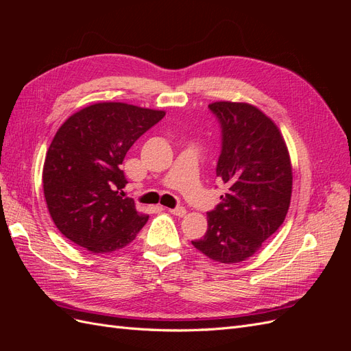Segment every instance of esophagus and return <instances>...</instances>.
Segmentation results:
<instances>
[{"label": "esophagus", "mask_w": 351, "mask_h": 351, "mask_svg": "<svg viewBox=\"0 0 351 351\" xmlns=\"http://www.w3.org/2000/svg\"><path fill=\"white\" fill-rule=\"evenodd\" d=\"M169 214H173L176 217H184L186 215V209L183 206H178V208H174V209H167Z\"/></svg>", "instance_id": "esophagus-1"}]
</instances>
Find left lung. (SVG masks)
<instances>
[{
    "instance_id": "left-lung-1",
    "label": "left lung",
    "mask_w": 351,
    "mask_h": 351,
    "mask_svg": "<svg viewBox=\"0 0 351 351\" xmlns=\"http://www.w3.org/2000/svg\"><path fill=\"white\" fill-rule=\"evenodd\" d=\"M208 108L221 129L217 177L228 189L208 212L205 236L192 244L217 262L237 263L258 252L285 219L290 156L278 127L253 105L222 101Z\"/></svg>"
}]
</instances>
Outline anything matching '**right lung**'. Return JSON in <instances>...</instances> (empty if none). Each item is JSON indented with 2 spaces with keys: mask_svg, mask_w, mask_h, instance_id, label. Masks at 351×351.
Segmentation results:
<instances>
[{
  "mask_svg": "<svg viewBox=\"0 0 351 351\" xmlns=\"http://www.w3.org/2000/svg\"><path fill=\"white\" fill-rule=\"evenodd\" d=\"M164 111L123 102H99L66 120L47 152L44 195L60 232L90 253H110L132 243L147 215L124 197L121 164Z\"/></svg>",
  "mask_w": 351,
  "mask_h": 351,
  "instance_id": "obj_1",
  "label": "right lung"
}]
</instances>
